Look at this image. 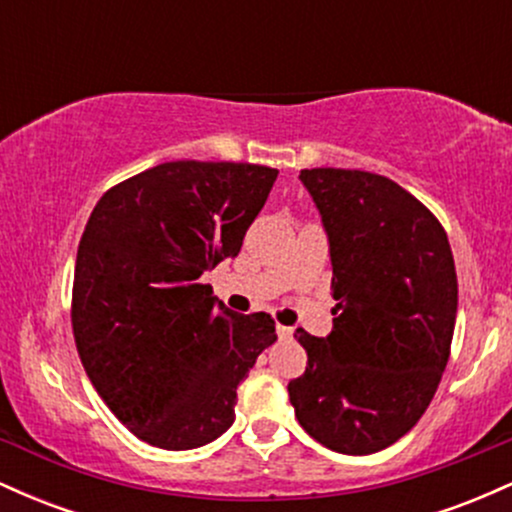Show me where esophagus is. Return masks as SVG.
Wrapping results in <instances>:
<instances>
[{
  "label": "esophagus",
  "mask_w": 512,
  "mask_h": 512,
  "mask_svg": "<svg viewBox=\"0 0 512 512\" xmlns=\"http://www.w3.org/2000/svg\"><path fill=\"white\" fill-rule=\"evenodd\" d=\"M276 337H279L281 342H286V339L293 337V330H291V327H286V325H276Z\"/></svg>",
  "instance_id": "34e87169"
}]
</instances>
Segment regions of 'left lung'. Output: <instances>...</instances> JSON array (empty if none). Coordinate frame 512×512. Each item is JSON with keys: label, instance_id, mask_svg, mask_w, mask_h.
Listing matches in <instances>:
<instances>
[{"label": "left lung", "instance_id": "8db88e82", "mask_svg": "<svg viewBox=\"0 0 512 512\" xmlns=\"http://www.w3.org/2000/svg\"><path fill=\"white\" fill-rule=\"evenodd\" d=\"M330 236L334 330L298 327L308 354L289 383L296 419L317 443L370 455L421 419L450 358L457 274L431 209L385 175L305 168Z\"/></svg>", "mask_w": 512, "mask_h": 512}]
</instances>
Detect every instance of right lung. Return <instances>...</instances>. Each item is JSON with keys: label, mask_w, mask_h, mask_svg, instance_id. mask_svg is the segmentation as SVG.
Returning a JSON list of instances; mask_svg holds the SVG:
<instances>
[{"label": "right lung", "mask_w": 512, "mask_h": 512, "mask_svg": "<svg viewBox=\"0 0 512 512\" xmlns=\"http://www.w3.org/2000/svg\"><path fill=\"white\" fill-rule=\"evenodd\" d=\"M279 170L170 161L117 182L76 252L72 330L88 380L144 443L192 450L236 419L238 385L276 342L267 313L216 303L202 274L236 257Z\"/></svg>", "instance_id": "add662e5"}]
</instances>
